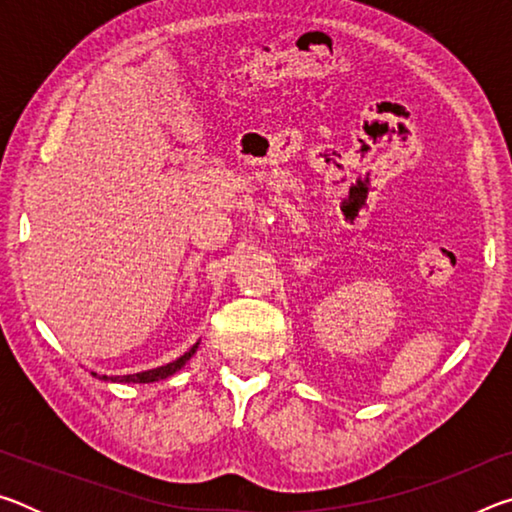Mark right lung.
Wrapping results in <instances>:
<instances>
[{
    "instance_id": "obj_1",
    "label": "right lung",
    "mask_w": 512,
    "mask_h": 512,
    "mask_svg": "<svg viewBox=\"0 0 512 512\" xmlns=\"http://www.w3.org/2000/svg\"><path fill=\"white\" fill-rule=\"evenodd\" d=\"M198 350V343L192 345V350H187L183 357H178L176 361L167 363V366H160V368H153V370H144V372H135V375H124V377H108V375H101L99 379L103 381H119V384H151V381H160V379H167L171 377L173 372H178L180 368L185 366V363L194 357V352ZM94 377H97V372H92Z\"/></svg>"
}]
</instances>
